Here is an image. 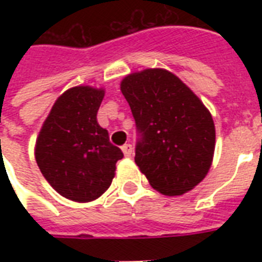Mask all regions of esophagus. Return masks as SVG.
Wrapping results in <instances>:
<instances>
[{
  "mask_svg": "<svg viewBox=\"0 0 262 262\" xmlns=\"http://www.w3.org/2000/svg\"><path fill=\"white\" fill-rule=\"evenodd\" d=\"M122 152L125 154V156H132L133 154V147H132V144H123L122 145Z\"/></svg>",
  "mask_w": 262,
  "mask_h": 262,
  "instance_id": "esophagus-1",
  "label": "esophagus"
}]
</instances>
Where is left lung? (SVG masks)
I'll return each mask as SVG.
<instances>
[{
	"label": "left lung",
	"mask_w": 262,
	"mask_h": 262,
	"mask_svg": "<svg viewBox=\"0 0 262 262\" xmlns=\"http://www.w3.org/2000/svg\"><path fill=\"white\" fill-rule=\"evenodd\" d=\"M121 91L136 122L135 160L151 186L167 195L191 190L205 178L213 158L211 113L163 69L126 76Z\"/></svg>",
	"instance_id": "8db88e82"
}]
</instances>
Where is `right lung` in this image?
I'll return each instance as SVG.
<instances>
[{"label": "right lung", "mask_w": 262, "mask_h": 262, "mask_svg": "<svg viewBox=\"0 0 262 262\" xmlns=\"http://www.w3.org/2000/svg\"><path fill=\"white\" fill-rule=\"evenodd\" d=\"M104 92L75 87L61 95L36 140L35 159L59 194L79 203L98 199L110 187L123 154L110 143L96 119Z\"/></svg>", "instance_id": "obj_1"}]
</instances>
